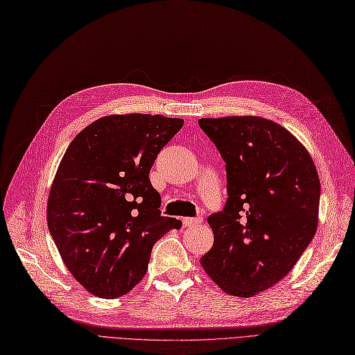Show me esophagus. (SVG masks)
Listing matches in <instances>:
<instances>
[{"label":"esophagus","instance_id":"1","mask_svg":"<svg viewBox=\"0 0 355 355\" xmlns=\"http://www.w3.org/2000/svg\"><path fill=\"white\" fill-rule=\"evenodd\" d=\"M201 222H202V217H195V218L187 217V218H183V225H185V227H193L197 225H201Z\"/></svg>","mask_w":355,"mask_h":355}]
</instances>
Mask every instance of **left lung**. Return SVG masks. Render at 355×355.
<instances>
[{
    "mask_svg": "<svg viewBox=\"0 0 355 355\" xmlns=\"http://www.w3.org/2000/svg\"><path fill=\"white\" fill-rule=\"evenodd\" d=\"M226 163L223 211L201 266L226 294L248 298L276 285L309 247L319 223L320 180L305 146L259 116L200 119Z\"/></svg>",
    "mask_w": 355,
    "mask_h": 355,
    "instance_id": "obj_1",
    "label": "left lung"
}]
</instances>
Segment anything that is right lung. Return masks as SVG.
I'll return each instance as SVG.
<instances>
[{
	"label": "right lung",
	"instance_id": "add662e5",
	"mask_svg": "<svg viewBox=\"0 0 355 355\" xmlns=\"http://www.w3.org/2000/svg\"><path fill=\"white\" fill-rule=\"evenodd\" d=\"M182 119L112 114L92 121L67 146L48 195L46 222L78 282L100 298L138 285L154 243L182 222L158 210L150 180L158 153Z\"/></svg>",
	"mask_w": 355,
	"mask_h": 355
}]
</instances>
